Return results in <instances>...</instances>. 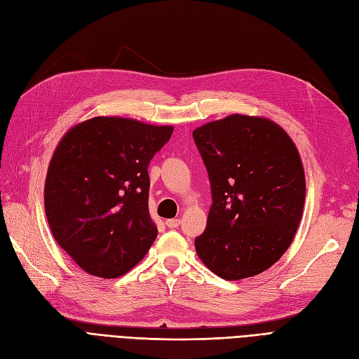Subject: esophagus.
Wrapping results in <instances>:
<instances>
[{
	"mask_svg": "<svg viewBox=\"0 0 359 359\" xmlns=\"http://www.w3.org/2000/svg\"><path fill=\"white\" fill-rule=\"evenodd\" d=\"M181 225V219H168L166 220V226L169 228H177Z\"/></svg>",
	"mask_w": 359,
	"mask_h": 359,
	"instance_id": "esophagus-1",
	"label": "esophagus"
}]
</instances>
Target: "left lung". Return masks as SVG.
Returning <instances> with one entry per match:
<instances>
[{
	"instance_id": "1",
	"label": "left lung",
	"mask_w": 359,
	"mask_h": 359,
	"mask_svg": "<svg viewBox=\"0 0 359 359\" xmlns=\"http://www.w3.org/2000/svg\"><path fill=\"white\" fill-rule=\"evenodd\" d=\"M193 139L212 203L196 254L228 280L259 275L285 254L305 203V170L287 131L263 116L234 113L203 123Z\"/></svg>"
}]
</instances>
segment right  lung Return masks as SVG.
I'll use <instances>...</instances> for the list:
<instances>
[{"label": "right lung", "mask_w": 359, "mask_h": 359, "mask_svg": "<svg viewBox=\"0 0 359 359\" xmlns=\"http://www.w3.org/2000/svg\"><path fill=\"white\" fill-rule=\"evenodd\" d=\"M172 131V125L95 116L67 130L55 147L43 189L48 225L84 272L119 278L156 241L148 164Z\"/></svg>", "instance_id": "obj_1"}]
</instances>
